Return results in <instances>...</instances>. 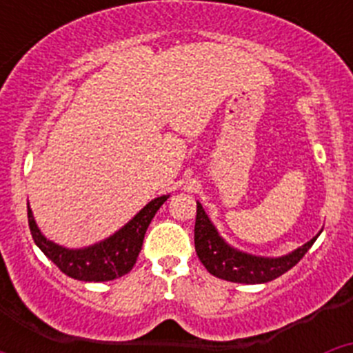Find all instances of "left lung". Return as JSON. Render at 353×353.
<instances>
[{"label":"left lung","mask_w":353,"mask_h":353,"mask_svg":"<svg viewBox=\"0 0 353 353\" xmlns=\"http://www.w3.org/2000/svg\"><path fill=\"white\" fill-rule=\"evenodd\" d=\"M316 236L285 256H254V254L242 252L228 244L226 240L217 233L214 224L210 223L201 203H198V210H196V254L212 276L224 279V281L244 283V285H260V283L272 281L276 277L288 272L302 260V256L314 244Z\"/></svg>","instance_id":"left-lung-1"}]
</instances>
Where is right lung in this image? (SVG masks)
Instances as JSON below:
<instances>
[{
  "label": "right lung",
  "mask_w": 353,
  "mask_h": 353,
  "mask_svg": "<svg viewBox=\"0 0 353 353\" xmlns=\"http://www.w3.org/2000/svg\"><path fill=\"white\" fill-rule=\"evenodd\" d=\"M168 198L170 196H159L152 199L114 235L83 249H67L46 239L37 226L30 207H28V224H30L31 236L40 251L68 277L90 283L113 281L132 270L143 248L146 230Z\"/></svg>",
  "instance_id": "1"
}]
</instances>
